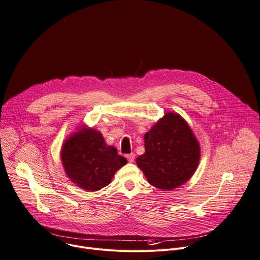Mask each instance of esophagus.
I'll return each mask as SVG.
<instances>
[{
	"mask_svg": "<svg viewBox=\"0 0 260 260\" xmlns=\"http://www.w3.org/2000/svg\"><path fill=\"white\" fill-rule=\"evenodd\" d=\"M125 157H126V159L128 160V162H134V160H135V154H134V153L126 154Z\"/></svg>",
	"mask_w": 260,
	"mask_h": 260,
	"instance_id": "1",
	"label": "esophagus"
}]
</instances>
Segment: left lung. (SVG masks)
Wrapping results in <instances>:
<instances>
[{
  "instance_id": "8db88e82",
  "label": "left lung",
  "mask_w": 260,
  "mask_h": 260,
  "mask_svg": "<svg viewBox=\"0 0 260 260\" xmlns=\"http://www.w3.org/2000/svg\"><path fill=\"white\" fill-rule=\"evenodd\" d=\"M144 139L145 153L136 162L150 185L170 191L191 179L199 164L200 146L181 115L166 113Z\"/></svg>"
}]
</instances>
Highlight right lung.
Wrapping results in <instances>:
<instances>
[{"label":"right lung","instance_id":"right-lung-1","mask_svg":"<svg viewBox=\"0 0 260 260\" xmlns=\"http://www.w3.org/2000/svg\"><path fill=\"white\" fill-rule=\"evenodd\" d=\"M61 160L70 181L89 192L108 186L115 172L127 163L116 148L106 145L100 132L88 127L80 128L64 142Z\"/></svg>","mask_w":260,"mask_h":260}]
</instances>
